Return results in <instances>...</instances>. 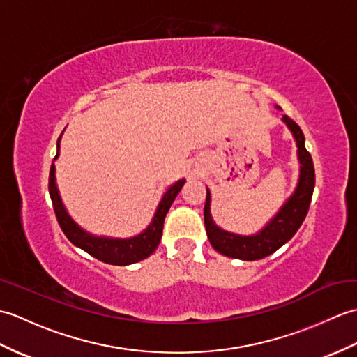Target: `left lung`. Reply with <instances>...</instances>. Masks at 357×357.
<instances>
[{
    "label": "left lung",
    "mask_w": 357,
    "mask_h": 357,
    "mask_svg": "<svg viewBox=\"0 0 357 357\" xmlns=\"http://www.w3.org/2000/svg\"><path fill=\"white\" fill-rule=\"evenodd\" d=\"M284 123L290 128L296 146H298V156L301 162L299 183L293 196L288 199L279 213L271 219L265 229H262L253 236H241V234L229 233L221 230L213 222L210 215V192L207 190L206 207H204V224H206L207 236L211 247L224 256L234 257L242 261H256L275 253L285 242L290 241L294 233L304 222L308 213L310 202L314 190V165L312 155L305 149V138L301 127L294 121L284 115Z\"/></svg>",
    "instance_id": "1"
}]
</instances>
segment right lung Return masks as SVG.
Listing matches in <instances>:
<instances>
[{
  "label": "right lung",
  "mask_w": 357,
  "mask_h": 357,
  "mask_svg": "<svg viewBox=\"0 0 357 357\" xmlns=\"http://www.w3.org/2000/svg\"><path fill=\"white\" fill-rule=\"evenodd\" d=\"M59 155V139H58V151L56 156ZM185 183V179L178 181L176 184H173L169 190H167L162 196L161 202L156 208V213L153 216V221L147 227V230L138 234V236L130 239H109V238H96L89 234L73 222V219L67 215V211L63 206L61 198L58 195V188L55 184V165L52 162L50 173H49V193L50 199L53 204V210L58 219V224L61 227V230L73 245L84 250L89 255H92L96 259H100L105 264L112 265H128L139 262L146 259L151 253L155 252L159 241L162 236V227L167 211H169L170 206L173 204L176 195L181 192Z\"/></svg>",
  "instance_id": "1"
}]
</instances>
